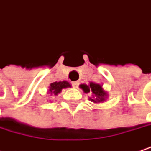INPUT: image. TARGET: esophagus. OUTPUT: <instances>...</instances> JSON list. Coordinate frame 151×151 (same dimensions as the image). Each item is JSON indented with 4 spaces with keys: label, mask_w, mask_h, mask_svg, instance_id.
Segmentation results:
<instances>
[{
    "label": "esophagus",
    "mask_w": 151,
    "mask_h": 151,
    "mask_svg": "<svg viewBox=\"0 0 151 151\" xmlns=\"http://www.w3.org/2000/svg\"><path fill=\"white\" fill-rule=\"evenodd\" d=\"M78 81H73V82H72V84H73V86L74 87V88H77L78 86Z\"/></svg>",
    "instance_id": "1"
}]
</instances>
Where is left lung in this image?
I'll return each instance as SVG.
<instances>
[{
  "mask_svg": "<svg viewBox=\"0 0 151 151\" xmlns=\"http://www.w3.org/2000/svg\"><path fill=\"white\" fill-rule=\"evenodd\" d=\"M80 88L83 89L85 93L90 92L91 91L93 93L94 98H90L92 102H103L105 100V96L107 93L102 90V85L98 84H94V83H90V85H86V84H81Z\"/></svg>",
  "mask_w": 151,
  "mask_h": 151,
  "instance_id": "obj_1",
  "label": "left lung"
}]
</instances>
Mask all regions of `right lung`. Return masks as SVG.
<instances>
[{"label": "right lung", "mask_w": 151, "mask_h": 151, "mask_svg": "<svg viewBox=\"0 0 151 151\" xmlns=\"http://www.w3.org/2000/svg\"><path fill=\"white\" fill-rule=\"evenodd\" d=\"M67 87H71V84H69L67 81L54 82V83L50 84V86H49V92L51 94L57 95V94H59L61 91L62 89L67 88Z\"/></svg>", "instance_id": "right-lung-1"}]
</instances>
